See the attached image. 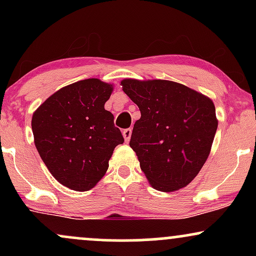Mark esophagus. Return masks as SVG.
<instances>
[{"instance_id":"esophagus-1","label":"esophagus","mask_w":256,"mask_h":256,"mask_svg":"<svg viewBox=\"0 0 256 256\" xmlns=\"http://www.w3.org/2000/svg\"><path fill=\"white\" fill-rule=\"evenodd\" d=\"M131 134H132V130L131 128H126V130L122 131V136H124V140L125 142H128L131 138Z\"/></svg>"}]
</instances>
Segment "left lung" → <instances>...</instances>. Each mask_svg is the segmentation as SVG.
Instances as JSON below:
<instances>
[{
	"instance_id": "8db88e82",
	"label": "left lung",
	"mask_w": 256,
	"mask_h": 256,
	"mask_svg": "<svg viewBox=\"0 0 256 256\" xmlns=\"http://www.w3.org/2000/svg\"><path fill=\"white\" fill-rule=\"evenodd\" d=\"M122 91L138 106L140 119L130 146L154 189L177 192L201 171L218 128L210 98L164 79H122Z\"/></svg>"
}]
</instances>
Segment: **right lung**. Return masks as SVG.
<instances>
[{"label":"right lung","instance_id":"obj_1","mask_svg":"<svg viewBox=\"0 0 256 256\" xmlns=\"http://www.w3.org/2000/svg\"><path fill=\"white\" fill-rule=\"evenodd\" d=\"M113 84L89 78L54 92L32 116V132L40 156L60 184L88 192L108 170L114 148L124 143L104 110Z\"/></svg>","mask_w":256,"mask_h":256}]
</instances>
